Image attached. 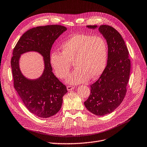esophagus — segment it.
Here are the masks:
<instances>
[{
	"mask_svg": "<svg viewBox=\"0 0 147 147\" xmlns=\"http://www.w3.org/2000/svg\"><path fill=\"white\" fill-rule=\"evenodd\" d=\"M74 89V87L73 86H67V90H71Z\"/></svg>",
	"mask_w": 147,
	"mask_h": 147,
	"instance_id": "esophagus-1",
	"label": "esophagus"
}]
</instances>
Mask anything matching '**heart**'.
<instances>
[{
	"instance_id": "b5f03b06",
	"label": "heart",
	"mask_w": 147,
	"mask_h": 147,
	"mask_svg": "<svg viewBox=\"0 0 147 147\" xmlns=\"http://www.w3.org/2000/svg\"><path fill=\"white\" fill-rule=\"evenodd\" d=\"M61 53L54 52L50 59L55 75L65 78L71 62L76 69L67 77L66 82L76 85L98 78L103 73L107 59V44L100 36L74 34L61 45Z\"/></svg>"
}]
</instances>
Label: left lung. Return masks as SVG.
Returning <instances> with one entry per match:
<instances>
[{"label": "left lung", "mask_w": 147, "mask_h": 147, "mask_svg": "<svg viewBox=\"0 0 147 147\" xmlns=\"http://www.w3.org/2000/svg\"><path fill=\"white\" fill-rule=\"evenodd\" d=\"M98 28L108 46L107 63L101 76L90 85V94L84 102L92 114L103 116L113 112L122 102L130 71L129 51L120 33L109 25H88Z\"/></svg>", "instance_id": "obj_1"}]
</instances>
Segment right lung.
Returning <instances> with one entry per match:
<instances>
[{"instance_id":"right-lung-1","label":"right lung","mask_w":147,"mask_h":147,"mask_svg":"<svg viewBox=\"0 0 147 147\" xmlns=\"http://www.w3.org/2000/svg\"><path fill=\"white\" fill-rule=\"evenodd\" d=\"M57 25L37 26L28 30L20 38L14 48L11 61L14 88L28 110L40 118H47L61 109L67 88L54 74L50 65V52L55 41L66 30ZM36 52L43 58L44 70L36 79H29L21 72V55Z\"/></svg>"}]
</instances>
